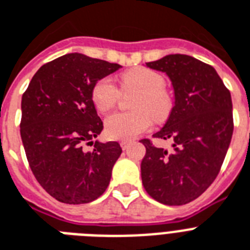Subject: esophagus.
I'll use <instances>...</instances> for the list:
<instances>
[{"instance_id": "obj_1", "label": "esophagus", "mask_w": 250, "mask_h": 250, "mask_svg": "<svg viewBox=\"0 0 250 250\" xmlns=\"http://www.w3.org/2000/svg\"><path fill=\"white\" fill-rule=\"evenodd\" d=\"M121 146H122V149H123V150H125V149L129 146V141H125V140L121 141Z\"/></svg>"}]
</instances>
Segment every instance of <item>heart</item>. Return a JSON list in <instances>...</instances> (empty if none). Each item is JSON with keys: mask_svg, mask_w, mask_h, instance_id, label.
I'll use <instances>...</instances> for the list:
<instances>
[{"mask_svg": "<svg viewBox=\"0 0 250 250\" xmlns=\"http://www.w3.org/2000/svg\"><path fill=\"white\" fill-rule=\"evenodd\" d=\"M165 78L152 68L136 67L121 76L123 90L136 89L132 98V111L110 114L105 121V132L110 139L129 140L150 128L153 117L165 121L172 109V98L164 88ZM119 89L109 78L98 80L92 90L96 109L107 111L117 104Z\"/></svg>", "mask_w": 250, "mask_h": 250, "instance_id": "1", "label": "heart"}]
</instances>
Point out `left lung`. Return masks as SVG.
Here are the masks:
<instances>
[{
    "mask_svg": "<svg viewBox=\"0 0 250 250\" xmlns=\"http://www.w3.org/2000/svg\"><path fill=\"white\" fill-rule=\"evenodd\" d=\"M146 67L165 72L174 88V106L153 136L172 141V152L144 139L141 179L150 197L184 205L205 192L225 161L233 132L232 101L217 71L193 57L170 54Z\"/></svg>",
    "mask_w": 250,
    "mask_h": 250,
    "instance_id": "obj_1",
    "label": "left lung"
}]
</instances>
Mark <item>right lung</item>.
I'll return each mask as SVG.
<instances>
[{
    "label": "right lung",
    "instance_id": "obj_1",
    "mask_svg": "<svg viewBox=\"0 0 250 250\" xmlns=\"http://www.w3.org/2000/svg\"><path fill=\"white\" fill-rule=\"evenodd\" d=\"M122 66L70 53L41 66L21 97V136L40 186L64 204L94 201L106 190L122 153L93 139L104 125L92 100L98 80ZM85 145H94L86 152Z\"/></svg>",
    "mask_w": 250,
    "mask_h": 250
}]
</instances>
